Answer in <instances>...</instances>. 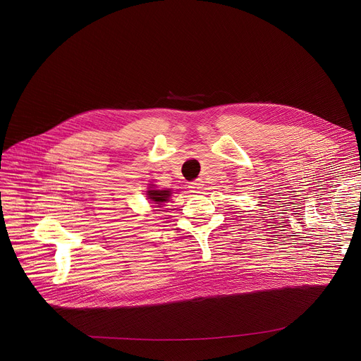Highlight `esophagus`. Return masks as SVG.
Wrapping results in <instances>:
<instances>
[{"mask_svg":"<svg viewBox=\"0 0 361 361\" xmlns=\"http://www.w3.org/2000/svg\"><path fill=\"white\" fill-rule=\"evenodd\" d=\"M189 188H190L193 192L199 193V192L202 190V188H203V183H202L200 180H195V182H192V183L189 185Z\"/></svg>","mask_w":361,"mask_h":361,"instance_id":"1","label":"esophagus"}]
</instances>
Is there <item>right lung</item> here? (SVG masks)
<instances>
[{"label":"right lung","instance_id":"right-lung-1","mask_svg":"<svg viewBox=\"0 0 361 361\" xmlns=\"http://www.w3.org/2000/svg\"><path fill=\"white\" fill-rule=\"evenodd\" d=\"M148 195L152 202L161 204L162 202H166L168 197L171 196V190H148Z\"/></svg>","mask_w":361,"mask_h":361}]
</instances>
